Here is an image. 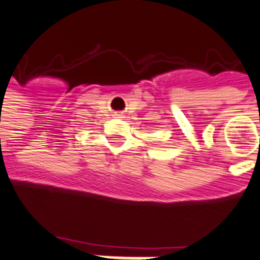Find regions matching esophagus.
I'll return each instance as SVG.
<instances>
[{"mask_svg": "<svg viewBox=\"0 0 260 260\" xmlns=\"http://www.w3.org/2000/svg\"><path fill=\"white\" fill-rule=\"evenodd\" d=\"M115 115H117V117H121V113H115Z\"/></svg>", "mask_w": 260, "mask_h": 260, "instance_id": "34e87169", "label": "esophagus"}]
</instances>
